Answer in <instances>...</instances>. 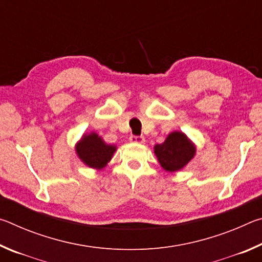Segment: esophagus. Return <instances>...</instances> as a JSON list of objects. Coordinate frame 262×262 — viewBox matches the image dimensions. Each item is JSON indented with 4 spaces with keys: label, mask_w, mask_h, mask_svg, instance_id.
Listing matches in <instances>:
<instances>
[{
    "label": "esophagus",
    "mask_w": 262,
    "mask_h": 262,
    "mask_svg": "<svg viewBox=\"0 0 262 262\" xmlns=\"http://www.w3.org/2000/svg\"><path fill=\"white\" fill-rule=\"evenodd\" d=\"M129 141L132 143H137V144H142L144 143V137L143 136H136V135H132L129 137Z\"/></svg>",
    "instance_id": "esophagus-1"
}]
</instances>
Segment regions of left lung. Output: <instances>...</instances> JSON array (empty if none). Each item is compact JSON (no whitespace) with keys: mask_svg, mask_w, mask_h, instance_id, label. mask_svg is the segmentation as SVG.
<instances>
[{"mask_svg":"<svg viewBox=\"0 0 262 262\" xmlns=\"http://www.w3.org/2000/svg\"><path fill=\"white\" fill-rule=\"evenodd\" d=\"M155 155L164 170L179 171L194 157L196 148L184 133L173 132L168 134L162 144L155 145Z\"/></svg>","mask_w":262,"mask_h":262,"instance_id":"obj_1","label":"left lung"}]
</instances>
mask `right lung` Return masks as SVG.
<instances>
[{"mask_svg":"<svg viewBox=\"0 0 262 262\" xmlns=\"http://www.w3.org/2000/svg\"><path fill=\"white\" fill-rule=\"evenodd\" d=\"M75 149L77 156L85 165L101 170L112 159L117 147L105 143L98 134L92 132L90 134H84Z\"/></svg>","mask_w":262,"mask_h":262,"instance_id":"right-lung-1","label":"right lung"}]
</instances>
